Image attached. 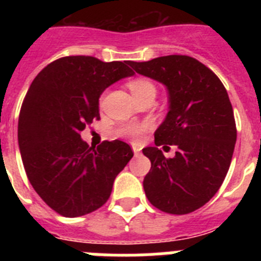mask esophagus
Listing matches in <instances>:
<instances>
[{
	"mask_svg": "<svg viewBox=\"0 0 261 261\" xmlns=\"http://www.w3.org/2000/svg\"><path fill=\"white\" fill-rule=\"evenodd\" d=\"M132 150H133V153H135L136 156L140 155V153H141V149H140L137 145H132Z\"/></svg>",
	"mask_w": 261,
	"mask_h": 261,
	"instance_id": "obj_1",
	"label": "esophagus"
}]
</instances>
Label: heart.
I'll use <instances>...</instances> for the list:
<instances>
[{
  "instance_id": "heart-1",
  "label": "heart",
  "mask_w": 261,
  "mask_h": 261,
  "mask_svg": "<svg viewBox=\"0 0 261 261\" xmlns=\"http://www.w3.org/2000/svg\"><path fill=\"white\" fill-rule=\"evenodd\" d=\"M150 86H153V85L146 80H135L129 84V87H130L133 94L138 93L142 89H146V87ZM150 123H128L124 124V125H121L117 129V135L120 137L129 138V140H138V138L141 137V135H144L146 130L150 129Z\"/></svg>"
}]
</instances>
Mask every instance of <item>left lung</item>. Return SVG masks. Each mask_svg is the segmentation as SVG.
Returning <instances> with one entry per match:
<instances>
[{"instance_id": "1", "label": "left lung", "mask_w": 261, "mask_h": 261, "mask_svg": "<svg viewBox=\"0 0 261 261\" xmlns=\"http://www.w3.org/2000/svg\"><path fill=\"white\" fill-rule=\"evenodd\" d=\"M128 65L165 85L168 93V112L154 133L155 146L142 149L151 162L145 195L159 211L191 213L216 195L231 163L237 128L227 91L211 69L190 56ZM162 144L178 147L174 159L163 155L158 149Z\"/></svg>"}]
</instances>
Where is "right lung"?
I'll return each mask as SVG.
<instances>
[{"instance_id":"1","label":"right lung","mask_w":261,"mask_h":261,"mask_svg":"<svg viewBox=\"0 0 261 261\" xmlns=\"http://www.w3.org/2000/svg\"><path fill=\"white\" fill-rule=\"evenodd\" d=\"M133 74L125 61L69 56L50 62L32 81L20 108L18 144L31 186L61 216L73 218L100 208L133 156L120 140L95 147L81 138L99 119L103 91Z\"/></svg>"}]
</instances>
